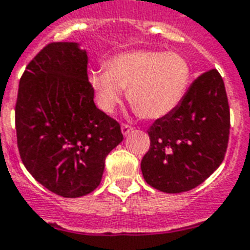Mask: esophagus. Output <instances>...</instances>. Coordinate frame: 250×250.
Returning a JSON list of instances; mask_svg holds the SVG:
<instances>
[{
	"label": "esophagus",
	"mask_w": 250,
	"mask_h": 250,
	"mask_svg": "<svg viewBox=\"0 0 250 250\" xmlns=\"http://www.w3.org/2000/svg\"><path fill=\"white\" fill-rule=\"evenodd\" d=\"M130 130H133L132 126H129V125H126V124H123V125H121V132H123L124 136H127Z\"/></svg>",
	"instance_id": "esophagus-1"
}]
</instances>
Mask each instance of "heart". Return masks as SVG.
Here are the masks:
<instances>
[{"mask_svg": "<svg viewBox=\"0 0 250 250\" xmlns=\"http://www.w3.org/2000/svg\"><path fill=\"white\" fill-rule=\"evenodd\" d=\"M190 80L192 69L184 56L147 49L117 54L105 63V70L89 73L103 112H114L127 90V101L146 120L170 114L185 97Z\"/></svg>", "mask_w": 250, "mask_h": 250, "instance_id": "obj_1", "label": "heart"}]
</instances>
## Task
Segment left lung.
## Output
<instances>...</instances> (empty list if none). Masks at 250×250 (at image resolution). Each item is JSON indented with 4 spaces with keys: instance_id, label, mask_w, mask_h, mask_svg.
Segmentation results:
<instances>
[{
    "instance_id": "obj_1",
    "label": "left lung",
    "mask_w": 250,
    "mask_h": 250,
    "mask_svg": "<svg viewBox=\"0 0 250 250\" xmlns=\"http://www.w3.org/2000/svg\"><path fill=\"white\" fill-rule=\"evenodd\" d=\"M230 114L225 85L216 69L201 74L170 114L149 127L150 147L143 176L164 193H183L207 180L225 157Z\"/></svg>"
}]
</instances>
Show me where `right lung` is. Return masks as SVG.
I'll list each match as a JSON object with an SVG mask.
<instances>
[{"label":"right lung","mask_w":250,"mask_h":250,"mask_svg":"<svg viewBox=\"0 0 250 250\" xmlns=\"http://www.w3.org/2000/svg\"><path fill=\"white\" fill-rule=\"evenodd\" d=\"M87 54L77 42H53L23 72L16 104L20 156L28 172L62 197H83L101 183L105 158L124 136L93 101Z\"/></svg>","instance_id":"1"}]
</instances>
